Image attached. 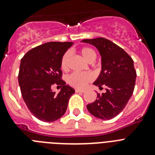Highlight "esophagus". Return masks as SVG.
I'll use <instances>...</instances> for the list:
<instances>
[{"instance_id": "1", "label": "esophagus", "mask_w": 155, "mask_h": 155, "mask_svg": "<svg viewBox=\"0 0 155 155\" xmlns=\"http://www.w3.org/2000/svg\"><path fill=\"white\" fill-rule=\"evenodd\" d=\"M75 91H76V92H81V93H84V90H82V89H78V88H76V89H75Z\"/></svg>"}]
</instances>
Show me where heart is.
<instances>
[{"mask_svg": "<svg viewBox=\"0 0 155 155\" xmlns=\"http://www.w3.org/2000/svg\"><path fill=\"white\" fill-rule=\"evenodd\" d=\"M80 53L83 58L88 63L94 62L96 59V53L91 48H82L80 50ZM70 58H71L70 52H66L62 57L61 61V68L63 71H68V67H69ZM93 78H94V76L90 72H84V73L74 72L68 76V81L73 87L82 88V87H85L88 82L91 81Z\"/></svg>", "mask_w": 155, "mask_h": 155, "instance_id": "heart-1", "label": "heart"}]
</instances>
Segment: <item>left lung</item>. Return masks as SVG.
I'll list each match as a JSON object with an SVG mask.
<instances>
[{"instance_id": "8db88e82", "label": "left lung", "mask_w": 155, "mask_h": 155, "mask_svg": "<svg viewBox=\"0 0 155 155\" xmlns=\"http://www.w3.org/2000/svg\"><path fill=\"white\" fill-rule=\"evenodd\" d=\"M81 42L95 46L99 52L102 71L93 84L106 87V91L98 93L97 99L87 105V109L96 118L111 120L121 113L132 96L137 78L134 61L121 47L105 38Z\"/></svg>"}]
</instances>
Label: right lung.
<instances>
[{
  "mask_svg": "<svg viewBox=\"0 0 155 155\" xmlns=\"http://www.w3.org/2000/svg\"><path fill=\"white\" fill-rule=\"evenodd\" d=\"M72 42H50L31 49L20 63L18 84L27 107L37 119L53 122L65 113L71 96L75 92L61 79V61ZM61 87L57 94L53 84Z\"/></svg>",
  "mask_w": 155,
  "mask_h": 155,
  "instance_id": "right-lung-1",
  "label": "right lung"
}]
</instances>
